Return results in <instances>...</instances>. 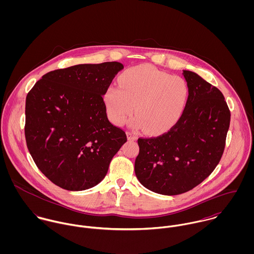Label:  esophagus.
Listing matches in <instances>:
<instances>
[{
    "instance_id": "1",
    "label": "esophagus",
    "mask_w": 254,
    "mask_h": 254,
    "mask_svg": "<svg viewBox=\"0 0 254 254\" xmlns=\"http://www.w3.org/2000/svg\"><path fill=\"white\" fill-rule=\"evenodd\" d=\"M127 138L129 141H136L137 140V135L132 133V132H127Z\"/></svg>"
}]
</instances>
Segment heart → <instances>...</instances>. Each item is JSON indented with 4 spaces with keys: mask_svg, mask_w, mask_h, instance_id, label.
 Wrapping results in <instances>:
<instances>
[{
    "mask_svg": "<svg viewBox=\"0 0 254 254\" xmlns=\"http://www.w3.org/2000/svg\"><path fill=\"white\" fill-rule=\"evenodd\" d=\"M120 87L110 85L104 95L109 119L116 125L129 121L134 128L163 133L181 118L190 97V87L180 76H172L149 65L131 67L122 73Z\"/></svg>",
    "mask_w": 254,
    "mask_h": 254,
    "instance_id": "heart-1",
    "label": "heart"
}]
</instances>
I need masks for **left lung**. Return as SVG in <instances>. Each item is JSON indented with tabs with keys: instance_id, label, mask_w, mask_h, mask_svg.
Wrapping results in <instances>:
<instances>
[{
	"instance_id": "left-lung-1",
	"label": "left lung",
	"mask_w": 254,
	"mask_h": 254,
	"mask_svg": "<svg viewBox=\"0 0 254 254\" xmlns=\"http://www.w3.org/2000/svg\"><path fill=\"white\" fill-rule=\"evenodd\" d=\"M190 97L179 121L165 134L138 140L135 173L147 190L176 195L204 179L224 151L231 113L223 94L198 74L183 70Z\"/></svg>"
}]
</instances>
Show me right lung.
<instances>
[{
  "label": "right lung",
  "instance_id": "obj_1",
  "mask_svg": "<svg viewBox=\"0 0 254 254\" xmlns=\"http://www.w3.org/2000/svg\"><path fill=\"white\" fill-rule=\"evenodd\" d=\"M117 62L77 64L45 74L26 97L25 139L40 171L67 190L104 180L127 142L109 122L103 96L123 69Z\"/></svg>",
  "mask_w": 254,
  "mask_h": 254
}]
</instances>
